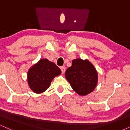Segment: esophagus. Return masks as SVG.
<instances>
[{
    "label": "esophagus",
    "instance_id": "1",
    "mask_svg": "<svg viewBox=\"0 0 130 130\" xmlns=\"http://www.w3.org/2000/svg\"><path fill=\"white\" fill-rule=\"evenodd\" d=\"M60 69H61V71H62V73L63 74L65 73V69H66V68H65V67L64 66H63V67H62L61 68H60Z\"/></svg>",
    "mask_w": 130,
    "mask_h": 130
}]
</instances>
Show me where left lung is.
Wrapping results in <instances>:
<instances>
[{
  "label": "left lung",
  "mask_w": 130,
  "mask_h": 130,
  "mask_svg": "<svg viewBox=\"0 0 130 130\" xmlns=\"http://www.w3.org/2000/svg\"><path fill=\"white\" fill-rule=\"evenodd\" d=\"M65 75L73 89L80 96L91 93L98 83L97 71L88 59L73 60L71 67L67 69Z\"/></svg>",
  "instance_id": "8db88e82"
}]
</instances>
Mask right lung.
I'll return each instance as SVG.
<instances>
[{
	"instance_id": "1",
	"label": "right lung",
	"mask_w": 130,
	"mask_h": 130,
	"mask_svg": "<svg viewBox=\"0 0 130 130\" xmlns=\"http://www.w3.org/2000/svg\"><path fill=\"white\" fill-rule=\"evenodd\" d=\"M60 74L61 70L54 62L41 59L29 69L27 83L34 92L41 93L50 87L53 78Z\"/></svg>"
}]
</instances>
